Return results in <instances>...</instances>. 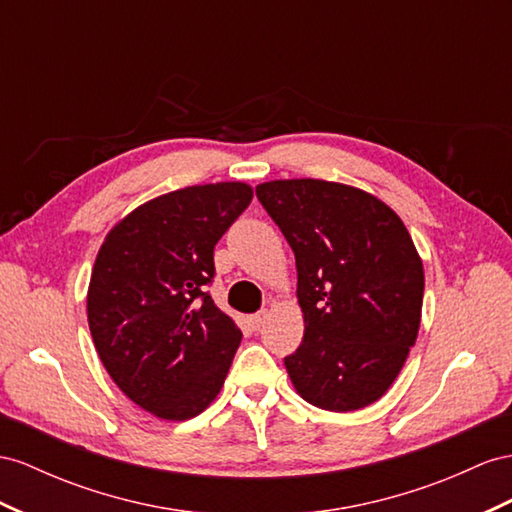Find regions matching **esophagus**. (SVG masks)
Listing matches in <instances>:
<instances>
[{
  "mask_svg": "<svg viewBox=\"0 0 512 512\" xmlns=\"http://www.w3.org/2000/svg\"><path fill=\"white\" fill-rule=\"evenodd\" d=\"M266 316H268V311H266V309H261V311L253 313V316H248V326H251L253 331H259V326L264 324Z\"/></svg>",
  "mask_w": 512,
  "mask_h": 512,
  "instance_id": "34e87169",
  "label": "esophagus"
}]
</instances>
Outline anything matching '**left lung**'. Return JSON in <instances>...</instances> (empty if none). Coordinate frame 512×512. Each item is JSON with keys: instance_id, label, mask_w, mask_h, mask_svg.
Wrapping results in <instances>:
<instances>
[{"instance_id": "8db88e82", "label": "left lung", "mask_w": 512, "mask_h": 512, "mask_svg": "<svg viewBox=\"0 0 512 512\" xmlns=\"http://www.w3.org/2000/svg\"><path fill=\"white\" fill-rule=\"evenodd\" d=\"M292 246L303 344L285 357L296 391L326 411H357L396 381L415 344L424 268L396 212L320 179L255 188Z\"/></svg>"}]
</instances>
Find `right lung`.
Segmentation results:
<instances>
[{"mask_svg":"<svg viewBox=\"0 0 512 512\" xmlns=\"http://www.w3.org/2000/svg\"><path fill=\"white\" fill-rule=\"evenodd\" d=\"M246 183H209L144 203L116 225L88 287L101 363L129 400L190 419L225 383L242 331L209 296L214 248L251 205Z\"/></svg>","mask_w":512,"mask_h":512,"instance_id":"add662e5","label":"right lung"}]
</instances>
